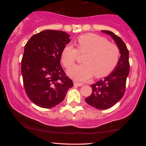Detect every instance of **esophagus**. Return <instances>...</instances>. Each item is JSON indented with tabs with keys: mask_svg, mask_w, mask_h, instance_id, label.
<instances>
[{
	"mask_svg": "<svg viewBox=\"0 0 146 146\" xmlns=\"http://www.w3.org/2000/svg\"><path fill=\"white\" fill-rule=\"evenodd\" d=\"M74 86H83V84L82 83L77 82H74Z\"/></svg>",
	"mask_w": 146,
	"mask_h": 146,
	"instance_id": "obj_1",
	"label": "esophagus"
}]
</instances>
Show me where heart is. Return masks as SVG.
<instances>
[{"mask_svg": "<svg viewBox=\"0 0 146 146\" xmlns=\"http://www.w3.org/2000/svg\"><path fill=\"white\" fill-rule=\"evenodd\" d=\"M78 49L73 45L67 44L63 48L61 60L65 68L74 64L80 53H87L83 58V64L73 66L68 74L74 80L84 81L95 75L101 78L111 73L120 58V51L117 45L95 33L80 36L76 42Z\"/></svg>", "mask_w": 146, "mask_h": 146, "instance_id": "b5f03b06", "label": "heart"}]
</instances>
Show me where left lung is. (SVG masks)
Listing matches in <instances>:
<instances>
[{
    "instance_id": "left-lung-1",
    "label": "left lung",
    "mask_w": 146,
    "mask_h": 146,
    "mask_svg": "<svg viewBox=\"0 0 146 146\" xmlns=\"http://www.w3.org/2000/svg\"><path fill=\"white\" fill-rule=\"evenodd\" d=\"M102 31L113 38L119 48L121 57L118 64L108 76L90 85L93 92L86 98V102L95 108L105 110L115 105L124 95L126 79L130 72V63L129 51L121 38L112 31Z\"/></svg>"
}]
</instances>
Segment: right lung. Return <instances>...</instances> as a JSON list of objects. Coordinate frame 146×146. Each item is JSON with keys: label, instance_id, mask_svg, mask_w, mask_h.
<instances>
[{"label": "right lung", "instance_id": "obj_1", "mask_svg": "<svg viewBox=\"0 0 146 146\" xmlns=\"http://www.w3.org/2000/svg\"><path fill=\"white\" fill-rule=\"evenodd\" d=\"M64 31L44 30L25 46L21 73L27 95L38 106L50 108L61 103L73 81L60 64L63 48L71 39Z\"/></svg>", "mask_w": 146, "mask_h": 146}]
</instances>
